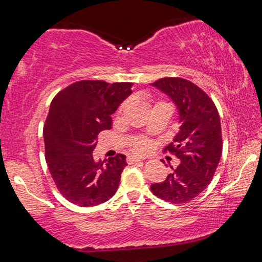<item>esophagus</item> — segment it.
I'll return each instance as SVG.
<instances>
[{"instance_id": "34e87169", "label": "esophagus", "mask_w": 262, "mask_h": 262, "mask_svg": "<svg viewBox=\"0 0 262 262\" xmlns=\"http://www.w3.org/2000/svg\"><path fill=\"white\" fill-rule=\"evenodd\" d=\"M144 158H141V157H135V156H128L127 157V163L128 164H134V163H137V162H141L143 161Z\"/></svg>"}]
</instances>
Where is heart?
<instances>
[{
  "instance_id": "heart-1",
  "label": "heart",
  "mask_w": 262,
  "mask_h": 262,
  "mask_svg": "<svg viewBox=\"0 0 262 262\" xmlns=\"http://www.w3.org/2000/svg\"><path fill=\"white\" fill-rule=\"evenodd\" d=\"M122 107H123V106H122ZM129 145H130V149L134 152H136V154H144V152L149 151L150 148H151V142H150L147 139V137L140 136V137H136V139L133 140L130 142Z\"/></svg>"
}]
</instances>
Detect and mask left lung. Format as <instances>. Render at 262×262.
I'll list each match as a JSON object with an SVG mask.
<instances>
[{
    "instance_id": "obj_1",
    "label": "left lung",
    "mask_w": 262,
    "mask_h": 262,
    "mask_svg": "<svg viewBox=\"0 0 262 262\" xmlns=\"http://www.w3.org/2000/svg\"><path fill=\"white\" fill-rule=\"evenodd\" d=\"M173 101L179 115V132L165 150L180 164L151 192L171 203H186L208 185L219 165L223 142L219 111L209 96L194 83L179 77H164L151 84Z\"/></svg>"
}]
</instances>
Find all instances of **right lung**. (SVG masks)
I'll use <instances>...</instances> for the list:
<instances>
[{"label": "right lung", "mask_w": 262, "mask_h": 262, "mask_svg": "<svg viewBox=\"0 0 262 262\" xmlns=\"http://www.w3.org/2000/svg\"><path fill=\"white\" fill-rule=\"evenodd\" d=\"M132 85L79 81L52 100L43 126L46 162L57 189L74 205H100L117 192L126 156L96 162L92 152L97 136L111 129V115L130 96Z\"/></svg>", "instance_id": "obj_1"}]
</instances>
